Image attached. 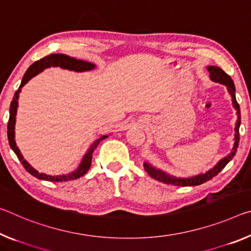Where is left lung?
Segmentation results:
<instances>
[{"label": "left lung", "mask_w": 251, "mask_h": 251, "mask_svg": "<svg viewBox=\"0 0 251 251\" xmlns=\"http://www.w3.org/2000/svg\"><path fill=\"white\" fill-rule=\"evenodd\" d=\"M208 70L210 73V79L216 82L222 83L228 89V93L230 94V96L232 98V105L234 107V109L237 110V115H238V119L236 123V134H234V144H233V149L231 151L228 156H226L222 158V160L219 161L216 165L213 166L211 170H209L208 172H205L203 174H199V176H190V177H176V176H172L170 174L163 172L162 170H158L156 168H154L153 165H151L150 163H144V169L147 173H149L150 176H152L155 180L166 183V184H172V185H177V186H194V185H200L202 183H204L206 181L211 180L216 176H218V173H220L222 170L225 169V166L228 164V163L232 160V157L236 155L237 153V149L239 146V127H240V108H239V104L237 102L236 99V88H234V83L233 80L230 77L229 75H226L224 70L219 67H214V66H209Z\"/></svg>", "instance_id": "1"}]
</instances>
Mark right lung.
<instances>
[{
  "instance_id": "add662e5",
  "label": "right lung",
  "mask_w": 251,
  "mask_h": 251,
  "mask_svg": "<svg viewBox=\"0 0 251 251\" xmlns=\"http://www.w3.org/2000/svg\"><path fill=\"white\" fill-rule=\"evenodd\" d=\"M50 67H60V68H62V69H68V70L77 71V73H82V71L93 70L96 66L91 62L78 60V59L71 58V57H69V55L62 54V53L49 54V55H47V57L40 59V60L32 63V65L27 68L25 75H23L21 85H20L19 89L15 91L14 97L11 101L10 118H9V123H7V140H9V144L11 146V149L13 150V152L15 154H17L19 161L21 162V164L25 166V169L27 171V172H29L30 174H32L33 176H35L37 178H40V180L51 181V182H63V181L77 180V178H79L82 176H85V174L88 172V170L90 169V165H91V157H93V153H94L95 149L98 146L100 141L105 140V138L108 137V135H102V136L97 138V140L95 141L93 144H91L89 150L87 151V153L83 155L82 160L78 168L75 171H73V172H70L69 174H62V176H49V174L38 172L37 170L33 169L32 166H31L29 163L25 160V157L22 156V154H21V152H20L19 147L17 146V143H15V140H14L15 116H17L18 99H19L20 91H21L22 87L25 86L31 78H33L34 75H37L38 74L41 73V71H43L46 68H50Z\"/></svg>"
}]
</instances>
